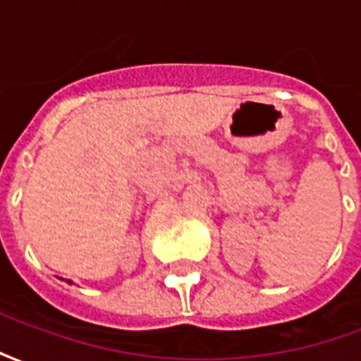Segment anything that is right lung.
Instances as JSON below:
<instances>
[{"label": "right lung", "instance_id": "obj_1", "mask_svg": "<svg viewBox=\"0 0 361 361\" xmlns=\"http://www.w3.org/2000/svg\"><path fill=\"white\" fill-rule=\"evenodd\" d=\"M67 282H69V284H71V280H67Z\"/></svg>", "mask_w": 361, "mask_h": 361}]
</instances>
